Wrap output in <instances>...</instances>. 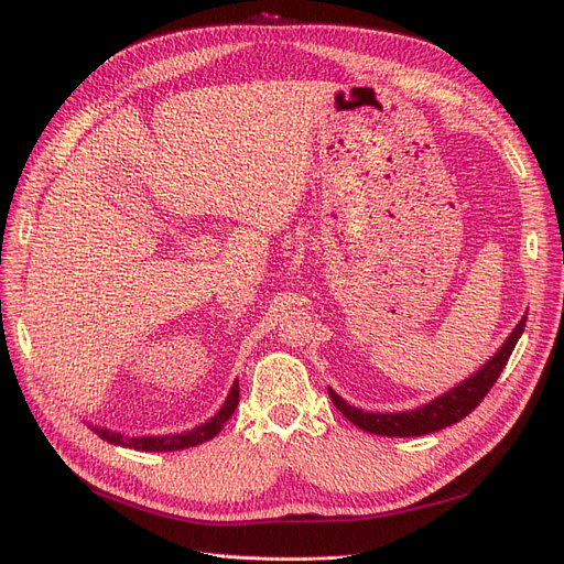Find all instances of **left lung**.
<instances>
[{
	"label": "left lung",
	"mask_w": 564,
	"mask_h": 564,
	"mask_svg": "<svg viewBox=\"0 0 564 564\" xmlns=\"http://www.w3.org/2000/svg\"><path fill=\"white\" fill-rule=\"evenodd\" d=\"M523 327H525V315L521 317L514 332L508 336V340L502 343V347L476 375H470L468 379L457 383V387L451 389L448 393H443L441 398H436L419 409L398 411V413H372V411H364V409L347 404L334 389H329V398L349 423H354L359 430H366L370 434L423 436V434L438 432L443 427L455 425L462 419H466L468 413L485 400V395L496 383L502 368L508 366V361L512 357V349L523 334Z\"/></svg>",
	"instance_id": "1"
}]
</instances>
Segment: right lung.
Returning <instances> with one entry per match:
<instances>
[{"mask_svg": "<svg viewBox=\"0 0 564 564\" xmlns=\"http://www.w3.org/2000/svg\"><path fill=\"white\" fill-rule=\"evenodd\" d=\"M237 402H240V383H237V379H235L224 406L215 413L210 421L200 423L194 430H187V432H181V434H164V436H126L121 432H111V430H105V427H94V432L102 441L113 443V446H123V448H134V451H145V453L185 451V448H194V446H200V443H205V441L215 438L221 432L224 423L232 416Z\"/></svg>", "mask_w": 564, "mask_h": 564, "instance_id": "obj_1", "label": "right lung"}]
</instances>
